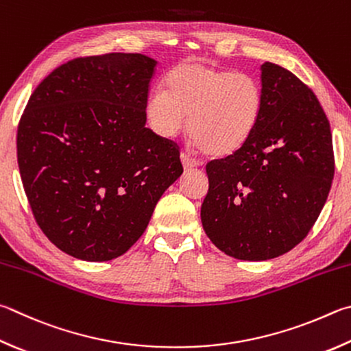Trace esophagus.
<instances>
[{
	"label": "esophagus",
	"instance_id": "obj_1",
	"mask_svg": "<svg viewBox=\"0 0 351 351\" xmlns=\"http://www.w3.org/2000/svg\"><path fill=\"white\" fill-rule=\"evenodd\" d=\"M181 161H182L184 169H193V167H197V165H199V161H197V159L192 158L187 154H181Z\"/></svg>",
	"mask_w": 351,
	"mask_h": 351
}]
</instances>
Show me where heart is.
Listing matches in <instances>:
<instances>
[{
    "label": "heart",
    "instance_id": "heart-1",
    "mask_svg": "<svg viewBox=\"0 0 351 351\" xmlns=\"http://www.w3.org/2000/svg\"><path fill=\"white\" fill-rule=\"evenodd\" d=\"M164 87L155 88L145 103L152 129L171 138L190 114V135L212 156L237 154L263 117L264 92L252 75L190 61L171 69Z\"/></svg>",
    "mask_w": 351,
    "mask_h": 351
}]
</instances>
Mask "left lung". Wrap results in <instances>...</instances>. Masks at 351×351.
Returning <instances> with one entry per match:
<instances>
[{
    "instance_id": "left-lung-1",
    "label": "left lung",
    "mask_w": 351,
    "mask_h": 351,
    "mask_svg": "<svg viewBox=\"0 0 351 351\" xmlns=\"http://www.w3.org/2000/svg\"><path fill=\"white\" fill-rule=\"evenodd\" d=\"M264 110L244 147L206 165L201 221L221 252L267 261L290 252L319 216L335 175L330 123L316 95L273 62L261 66Z\"/></svg>"
}]
</instances>
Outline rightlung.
<instances>
[{
  "instance_id": "add662e5",
  "label": "right lung",
  "mask_w": 351,
  "mask_h": 351,
  "mask_svg": "<svg viewBox=\"0 0 351 351\" xmlns=\"http://www.w3.org/2000/svg\"><path fill=\"white\" fill-rule=\"evenodd\" d=\"M158 62L141 53L75 58L35 88L16 135L36 224L82 261H110L141 238L182 173L180 147L145 127Z\"/></svg>"
}]
</instances>
